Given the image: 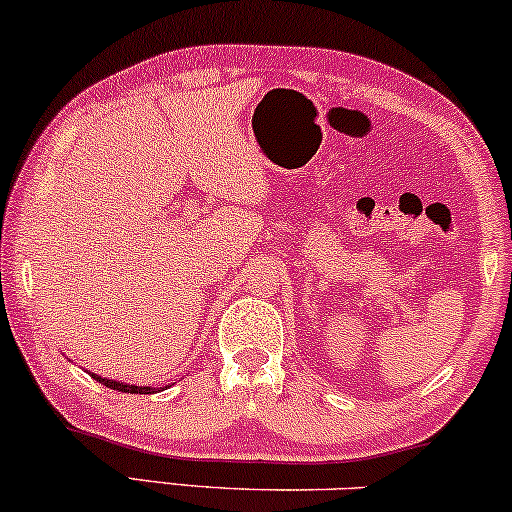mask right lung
Instances as JSON below:
<instances>
[{
	"label": "right lung",
	"mask_w": 512,
	"mask_h": 512,
	"mask_svg": "<svg viewBox=\"0 0 512 512\" xmlns=\"http://www.w3.org/2000/svg\"><path fill=\"white\" fill-rule=\"evenodd\" d=\"M92 378L96 380V383H101V385L111 387V390H118V392H127V394H151V392H155L153 387H139V385L115 383V380H106V378H101V375H96V373H92Z\"/></svg>",
	"instance_id": "right-lung-1"
}]
</instances>
